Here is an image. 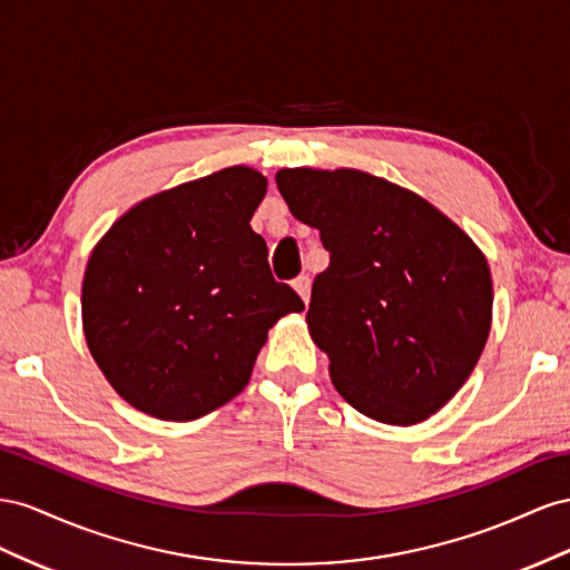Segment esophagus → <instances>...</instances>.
Masks as SVG:
<instances>
[{"label":"esophagus","mask_w":570,"mask_h":570,"mask_svg":"<svg viewBox=\"0 0 570 570\" xmlns=\"http://www.w3.org/2000/svg\"><path fill=\"white\" fill-rule=\"evenodd\" d=\"M294 288H296V294L303 298V303L311 301V276H307V274L296 276Z\"/></svg>","instance_id":"obj_1"}]
</instances>
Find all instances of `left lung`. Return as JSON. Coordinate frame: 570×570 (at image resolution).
I'll return each instance as SVG.
<instances>
[{"instance_id":"left-lung-1","label":"left lung","mask_w":570,"mask_h":570,"mask_svg":"<svg viewBox=\"0 0 570 570\" xmlns=\"http://www.w3.org/2000/svg\"><path fill=\"white\" fill-rule=\"evenodd\" d=\"M276 188L332 255L305 322L336 392L399 428L442 411L492 330L484 253L417 193L361 169H282Z\"/></svg>"}]
</instances>
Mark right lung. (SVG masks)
<instances>
[{
  "label": "right lung",
  "mask_w": 570,
  "mask_h": 570,
  "mask_svg": "<svg viewBox=\"0 0 570 570\" xmlns=\"http://www.w3.org/2000/svg\"><path fill=\"white\" fill-rule=\"evenodd\" d=\"M265 193L257 169L226 167L140 200L92 248L86 344L140 413L186 422L229 403L269 327L305 307L274 282L267 243L250 229Z\"/></svg>",
  "instance_id": "right-lung-1"
}]
</instances>
